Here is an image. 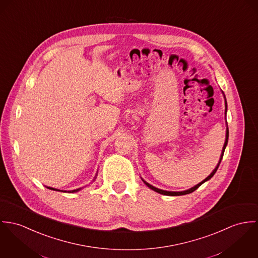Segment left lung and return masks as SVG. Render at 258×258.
Wrapping results in <instances>:
<instances>
[{"label":"left lung","instance_id":"left-lung-1","mask_svg":"<svg viewBox=\"0 0 258 258\" xmlns=\"http://www.w3.org/2000/svg\"><path fill=\"white\" fill-rule=\"evenodd\" d=\"M226 112H227V101H226ZM228 140H229V128L227 130V135H226V142H225V144H224V147H223V151H222V155H221V158H220V161H219V163H218V165H217V167L214 169V171L212 172L205 180H203L202 182H200L199 184H197L196 186H194V187H192V188H190V189H188V190H186V191H182V192H172V191H165V190H161V189H158V188H155V187H153L152 185H150V184H148V183H146L144 180H143V182L145 183V185H147V187H149L150 189H152L153 191H155V192H157V193H159V194H162V195H166V196H181V195H186V194H190V193H192V192H194L195 190H197L199 187H200L201 185L203 184V183H205L206 181H208V180H210L213 176H214V174L217 172L218 170V168H219V166H220V163H221V161H222V159H223V156H224V152H225V149H226V146H227V144H228Z\"/></svg>","mask_w":258,"mask_h":258}]
</instances>
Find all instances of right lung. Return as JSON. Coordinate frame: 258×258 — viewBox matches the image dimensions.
<instances>
[{
  "label": "right lung",
  "mask_w": 258,
  "mask_h": 258,
  "mask_svg": "<svg viewBox=\"0 0 258 258\" xmlns=\"http://www.w3.org/2000/svg\"><path fill=\"white\" fill-rule=\"evenodd\" d=\"M47 188H48V189H50V190H53V191H61V190L54 189V188H51V187H47ZM79 190H81V188L76 189V190H72V191H68V193H74V192H77V191H79ZM61 192H67V191H61Z\"/></svg>",
  "instance_id": "right-lung-1"
}]
</instances>
